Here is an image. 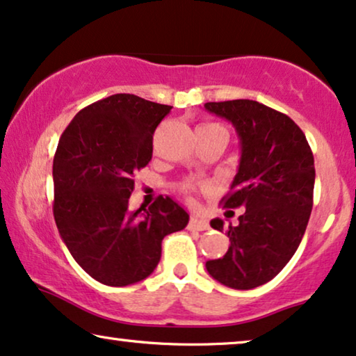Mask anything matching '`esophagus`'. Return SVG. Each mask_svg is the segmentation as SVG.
Here are the masks:
<instances>
[{
  "mask_svg": "<svg viewBox=\"0 0 356 356\" xmlns=\"http://www.w3.org/2000/svg\"><path fill=\"white\" fill-rule=\"evenodd\" d=\"M188 229L205 231V229H208V222L205 220H200V218H197V216H192L191 221H188Z\"/></svg>",
  "mask_w": 356,
  "mask_h": 356,
  "instance_id": "34e87169",
  "label": "esophagus"
}]
</instances>
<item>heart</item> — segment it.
I'll use <instances>...</instances> for the list:
<instances>
[{"label": "heart", "mask_w": 356, "mask_h": 356, "mask_svg": "<svg viewBox=\"0 0 356 356\" xmlns=\"http://www.w3.org/2000/svg\"><path fill=\"white\" fill-rule=\"evenodd\" d=\"M200 129L202 130H210V129H222V127L215 125V123H205V125H202ZM222 130H225V129H222Z\"/></svg>", "instance_id": "b5f03b06"}]
</instances>
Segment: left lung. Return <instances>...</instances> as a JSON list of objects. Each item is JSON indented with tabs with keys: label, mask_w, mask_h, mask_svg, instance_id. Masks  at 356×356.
Returning <instances> with one entry per match:
<instances>
[{
	"label": "left lung",
	"mask_w": 356,
	"mask_h": 356,
	"mask_svg": "<svg viewBox=\"0 0 356 356\" xmlns=\"http://www.w3.org/2000/svg\"><path fill=\"white\" fill-rule=\"evenodd\" d=\"M205 111L233 123L241 145L238 174L222 198L225 208H244L227 227L231 244L208 273L221 285L252 290L277 277L305 236L312 210L314 156L300 127L257 101L207 102ZM222 231L220 218L210 221Z\"/></svg>",
	"instance_id": "1"
}]
</instances>
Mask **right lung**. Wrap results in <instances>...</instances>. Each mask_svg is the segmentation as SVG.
<instances>
[{
    "mask_svg": "<svg viewBox=\"0 0 356 356\" xmlns=\"http://www.w3.org/2000/svg\"><path fill=\"white\" fill-rule=\"evenodd\" d=\"M170 106L113 94L76 113L54 158V216L70 254L94 280L127 286L161 259L164 236L187 226L170 197L131 211L134 174L151 161L156 127Z\"/></svg>",
    "mask_w": 356,
    "mask_h": 356,
    "instance_id": "right-lung-1",
    "label": "right lung"
}]
</instances>
